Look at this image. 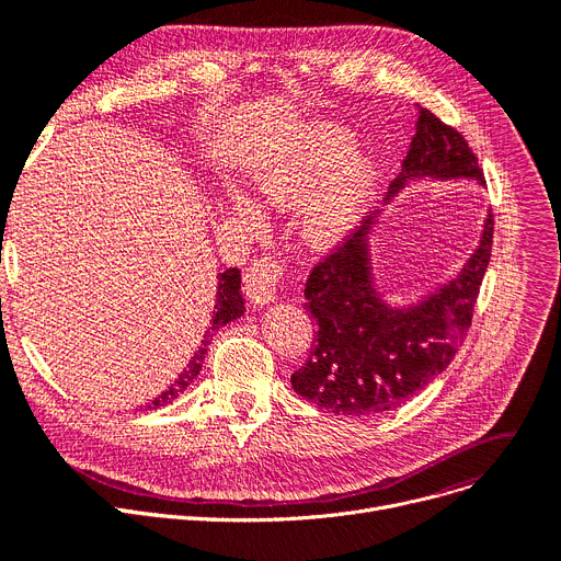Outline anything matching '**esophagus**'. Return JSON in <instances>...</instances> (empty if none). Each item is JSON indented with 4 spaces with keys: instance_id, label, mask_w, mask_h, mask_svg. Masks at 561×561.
I'll return each instance as SVG.
<instances>
[{
    "instance_id": "1",
    "label": "esophagus",
    "mask_w": 561,
    "mask_h": 561,
    "mask_svg": "<svg viewBox=\"0 0 561 561\" xmlns=\"http://www.w3.org/2000/svg\"><path fill=\"white\" fill-rule=\"evenodd\" d=\"M284 275V265L275 256H263L254 261L248 275H245V288H248V298L256 305H268L277 296V286Z\"/></svg>"
}]
</instances>
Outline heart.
Masks as SVG:
<instances>
[{
  "label": "heart",
  "mask_w": 561,
  "mask_h": 561,
  "mask_svg": "<svg viewBox=\"0 0 561 561\" xmlns=\"http://www.w3.org/2000/svg\"><path fill=\"white\" fill-rule=\"evenodd\" d=\"M350 150L345 131L309 127L252 172V191L271 206H293L313 191L302 211V236L311 248H332L357 222L375 186V163ZM231 204L243 220L259 222L250 202L233 197Z\"/></svg>",
  "instance_id": "1"
}]
</instances>
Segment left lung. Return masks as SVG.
Returning a JSON list of instances; mask_svg holds the SVG:
<instances>
[{
    "label": "left lung",
    "mask_w": 561,
    "mask_h": 561,
    "mask_svg": "<svg viewBox=\"0 0 561 561\" xmlns=\"http://www.w3.org/2000/svg\"><path fill=\"white\" fill-rule=\"evenodd\" d=\"M414 176H476L484 184V172L466 138L423 106L402 172L389 193H398ZM370 225L366 220L343 236L313 265L305 288V309L318 330L309 357L290 375V385L298 396L336 416H373L398 409L448 368L473 320L491 261L489 214L480 248L457 279L414 307L389 309L370 279Z\"/></svg>",
    "instance_id": "8db88e82"
}]
</instances>
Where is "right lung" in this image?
Returning <instances> with one entry per match:
<instances>
[{"mask_svg": "<svg viewBox=\"0 0 561 561\" xmlns=\"http://www.w3.org/2000/svg\"><path fill=\"white\" fill-rule=\"evenodd\" d=\"M243 296H241V273L239 268H227L222 273H218V282H216V307H214V328L211 330H218L222 325H227V322L236 320L239 316H243ZM209 336L211 332L204 334V341H202V347L195 352V355L191 357L188 366L182 370V375L174 379V385L168 387L159 398H154L150 404H147V409H159V407H165L168 402H172L174 398H180L193 381L197 379L199 370H202V364H204V355H206V345H209Z\"/></svg>", "mask_w": 561, "mask_h": 561, "instance_id": "right-lung-1", "label": "right lung"}]
</instances>
